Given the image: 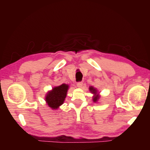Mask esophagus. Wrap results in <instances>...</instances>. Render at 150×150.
<instances>
[{"instance_id": "1", "label": "esophagus", "mask_w": 150, "mask_h": 150, "mask_svg": "<svg viewBox=\"0 0 150 150\" xmlns=\"http://www.w3.org/2000/svg\"><path fill=\"white\" fill-rule=\"evenodd\" d=\"M83 84V83L82 82V81H80V82L77 83V86H78V88H82Z\"/></svg>"}]
</instances>
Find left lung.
Masks as SVG:
<instances>
[{
    "label": "left lung",
    "mask_w": 150,
    "mask_h": 150,
    "mask_svg": "<svg viewBox=\"0 0 150 150\" xmlns=\"http://www.w3.org/2000/svg\"><path fill=\"white\" fill-rule=\"evenodd\" d=\"M89 90L91 91V92H92L93 93H94V94H96V93H97V91H96V89H94L93 87H90L89 88ZM99 96H98V95H96V96H95L94 98H93V101L94 102H96L97 101H98V99H99Z\"/></svg>",
    "instance_id": "1"
}]
</instances>
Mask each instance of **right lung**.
I'll list each match as a JSON object with an SVG mask.
<instances>
[{"mask_svg": "<svg viewBox=\"0 0 150 150\" xmlns=\"http://www.w3.org/2000/svg\"><path fill=\"white\" fill-rule=\"evenodd\" d=\"M69 86L62 84L61 86L54 88L51 91L47 94L46 101L48 106L52 109H57L64 103L67 95V91Z\"/></svg>", "mask_w": 150, "mask_h": 150, "instance_id": "right-lung-1", "label": "right lung"}]
</instances>
